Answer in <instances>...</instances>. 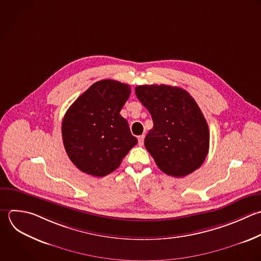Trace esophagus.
Segmentation results:
<instances>
[{
	"label": "esophagus",
	"instance_id": "esophagus-1",
	"mask_svg": "<svg viewBox=\"0 0 261 261\" xmlns=\"http://www.w3.org/2000/svg\"><path fill=\"white\" fill-rule=\"evenodd\" d=\"M144 139H145V136L142 135L138 138V141H139V146H143L144 145Z\"/></svg>",
	"mask_w": 261,
	"mask_h": 261
}]
</instances>
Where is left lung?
<instances>
[{
	"label": "left lung",
	"mask_w": 261,
	"mask_h": 261,
	"mask_svg": "<svg viewBox=\"0 0 261 261\" xmlns=\"http://www.w3.org/2000/svg\"><path fill=\"white\" fill-rule=\"evenodd\" d=\"M135 92L153 120L145 147L160 170L182 177L198 169L208 154L209 129L194 98L165 85L138 86Z\"/></svg>",
	"instance_id": "8db88e82"
}]
</instances>
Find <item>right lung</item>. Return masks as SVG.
Masks as SVG:
<instances>
[{
    "label": "right lung",
    "instance_id": "add662e5",
    "mask_svg": "<svg viewBox=\"0 0 261 261\" xmlns=\"http://www.w3.org/2000/svg\"><path fill=\"white\" fill-rule=\"evenodd\" d=\"M130 86L113 80L93 84L69 107L62 121L64 148L83 172L105 176L119 167L138 140L119 112Z\"/></svg>",
    "mask_w": 261,
    "mask_h": 261
}]
</instances>
